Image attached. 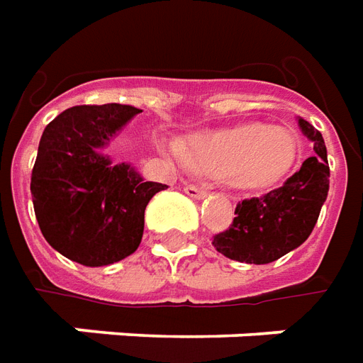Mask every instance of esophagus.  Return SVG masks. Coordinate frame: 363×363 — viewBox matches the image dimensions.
<instances>
[{
	"label": "esophagus",
	"mask_w": 363,
	"mask_h": 363,
	"mask_svg": "<svg viewBox=\"0 0 363 363\" xmlns=\"http://www.w3.org/2000/svg\"><path fill=\"white\" fill-rule=\"evenodd\" d=\"M184 191H186L189 197H194V199H203V197L207 195V191H205V189H201V187H197V186H187Z\"/></svg>",
	"instance_id": "34e87169"
}]
</instances>
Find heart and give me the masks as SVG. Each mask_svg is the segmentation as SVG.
I'll return each mask as SVG.
<instances>
[{"label": "heart", "instance_id": "1", "mask_svg": "<svg viewBox=\"0 0 363 363\" xmlns=\"http://www.w3.org/2000/svg\"><path fill=\"white\" fill-rule=\"evenodd\" d=\"M179 156L201 174L227 176L244 189H262L291 172L299 158V140L285 127L242 123L189 136L179 146Z\"/></svg>", "mask_w": 363, "mask_h": 363}]
</instances>
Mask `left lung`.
I'll list each match as a JSON object with an SVG mask.
<instances>
[{
	"instance_id": "left-lung-1",
	"label": "left lung",
	"mask_w": 363,
	"mask_h": 363,
	"mask_svg": "<svg viewBox=\"0 0 363 363\" xmlns=\"http://www.w3.org/2000/svg\"><path fill=\"white\" fill-rule=\"evenodd\" d=\"M299 127L315 156L303 162L281 187L238 201L233 225L213 236V246L223 256L244 264H269L299 248L313 233L328 195L330 169L323 135L309 121L299 119Z\"/></svg>"
}]
</instances>
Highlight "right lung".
<instances>
[{"label":"right lung","instance_id":"obj_1","mask_svg":"<svg viewBox=\"0 0 363 363\" xmlns=\"http://www.w3.org/2000/svg\"><path fill=\"white\" fill-rule=\"evenodd\" d=\"M138 113L133 105H76L40 136L30 176L38 227L54 250L82 266L130 256L143 240L146 205L168 187L101 154Z\"/></svg>","mask_w":363,"mask_h":363}]
</instances>
